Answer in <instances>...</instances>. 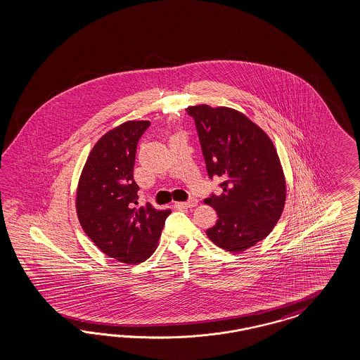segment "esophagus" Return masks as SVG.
I'll list each match as a JSON object with an SVG mask.
<instances>
[{
  "mask_svg": "<svg viewBox=\"0 0 360 360\" xmlns=\"http://www.w3.org/2000/svg\"><path fill=\"white\" fill-rule=\"evenodd\" d=\"M184 207L191 208L195 207L196 205H198V199L195 198H190L187 202H184V203H181Z\"/></svg>",
  "mask_w": 360,
  "mask_h": 360,
  "instance_id": "esophagus-1",
  "label": "esophagus"
}]
</instances>
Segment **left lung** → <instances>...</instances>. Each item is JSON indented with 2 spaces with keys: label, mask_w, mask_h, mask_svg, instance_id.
<instances>
[{
  "label": "left lung",
  "mask_w": 360,
  "mask_h": 360,
  "mask_svg": "<svg viewBox=\"0 0 360 360\" xmlns=\"http://www.w3.org/2000/svg\"><path fill=\"white\" fill-rule=\"evenodd\" d=\"M210 179L220 176L223 193L205 203L218 221L208 239L229 252H243L265 239L283 214L286 186L277 152L266 133L235 109L188 107Z\"/></svg>",
  "instance_id": "left-lung-1"
}]
</instances>
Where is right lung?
Wrapping results in <instances>:
<instances>
[{"instance_id":"1","label":"right lung","mask_w":360,"mask_h":360,"mask_svg":"<svg viewBox=\"0 0 360 360\" xmlns=\"http://www.w3.org/2000/svg\"><path fill=\"white\" fill-rule=\"evenodd\" d=\"M149 121H128L94 146L79 179L77 212L88 238L109 257L125 264L145 262L155 251L170 210L149 203L137 207L133 179L137 143Z\"/></svg>"}]
</instances>
